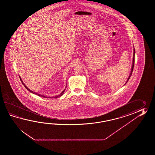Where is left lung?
<instances>
[{"instance_id":"obj_1","label":"left lung","mask_w":155,"mask_h":155,"mask_svg":"<svg viewBox=\"0 0 155 155\" xmlns=\"http://www.w3.org/2000/svg\"><path fill=\"white\" fill-rule=\"evenodd\" d=\"M135 48L134 49V56H133V61H132V68H131V73H130V76H129V78L127 79V81L126 82L125 84L127 82V81H129V79L130 78V77L131 76L132 73V71H133V69H134V64H135Z\"/></svg>"}]
</instances>
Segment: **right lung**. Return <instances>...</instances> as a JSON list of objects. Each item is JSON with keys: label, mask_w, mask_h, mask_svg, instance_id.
Listing matches in <instances>:
<instances>
[{"label": "right lung", "mask_w": 155, "mask_h": 155, "mask_svg": "<svg viewBox=\"0 0 155 155\" xmlns=\"http://www.w3.org/2000/svg\"><path fill=\"white\" fill-rule=\"evenodd\" d=\"M19 78H20V80H21V82H22V84H23V85L24 86V87H25V88H26V89H27V90H28L29 91L31 92V93H33V94H36V95H37L40 96H41V97H46V98H49V97H48L47 96H45L41 95H40V94H38V93H36V92H34V91H31V90H30V89H29V88H28V87H27V86H26L24 84V82H23L22 80H21V78H20V76H19ZM66 87H65V89H64V90H63V92H61V94H60V95H59L56 96H55L54 97H55V98H57V97H60V96H61L63 95V94H64V91H65V89H66ZM49 98H51V97H49Z\"/></svg>", "instance_id": "1"}]
</instances>
